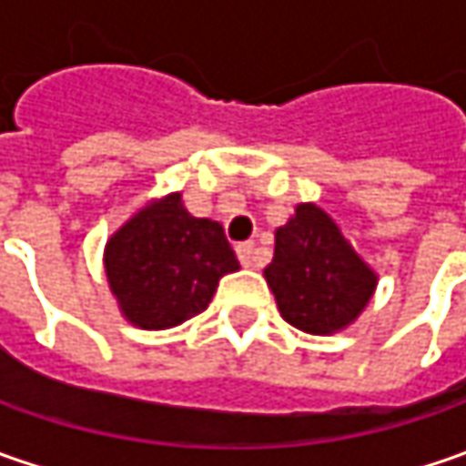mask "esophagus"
I'll return each mask as SVG.
<instances>
[{
    "instance_id": "1",
    "label": "esophagus",
    "mask_w": 466,
    "mask_h": 466,
    "mask_svg": "<svg viewBox=\"0 0 466 466\" xmlns=\"http://www.w3.org/2000/svg\"><path fill=\"white\" fill-rule=\"evenodd\" d=\"M236 254H238V259H241L243 267H254V254H257L254 243L251 241L238 243V246H236Z\"/></svg>"
}]
</instances>
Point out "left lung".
Listing matches in <instances>:
<instances>
[{"label":"left lung","mask_w":466,"mask_h":466,"mask_svg":"<svg viewBox=\"0 0 466 466\" xmlns=\"http://www.w3.org/2000/svg\"><path fill=\"white\" fill-rule=\"evenodd\" d=\"M264 278L282 319L311 334L348 327L376 288V275L316 205H298L296 218L278 228Z\"/></svg>","instance_id":"obj_1"}]
</instances>
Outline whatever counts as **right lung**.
<instances>
[{
  "instance_id": "add662e5",
  "label": "right lung",
  "mask_w": 466,
  "mask_h": 466,
  "mask_svg": "<svg viewBox=\"0 0 466 466\" xmlns=\"http://www.w3.org/2000/svg\"><path fill=\"white\" fill-rule=\"evenodd\" d=\"M238 259L223 225L188 215L168 194L106 243V275L121 313L142 329H168L202 313Z\"/></svg>"
}]
</instances>
